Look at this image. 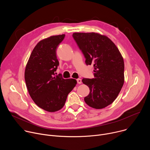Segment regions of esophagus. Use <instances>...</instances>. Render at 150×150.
<instances>
[{"label": "esophagus", "instance_id": "obj_1", "mask_svg": "<svg viewBox=\"0 0 150 150\" xmlns=\"http://www.w3.org/2000/svg\"><path fill=\"white\" fill-rule=\"evenodd\" d=\"M76 81H77V82H78V83H79V84H81V83H82V80H81L80 78H78V79H76Z\"/></svg>", "mask_w": 150, "mask_h": 150}]
</instances>
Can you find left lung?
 I'll return each mask as SVG.
<instances>
[{
    "instance_id": "obj_1",
    "label": "left lung",
    "mask_w": 150,
    "mask_h": 150,
    "mask_svg": "<svg viewBox=\"0 0 150 150\" xmlns=\"http://www.w3.org/2000/svg\"><path fill=\"white\" fill-rule=\"evenodd\" d=\"M72 36L85 58L94 66V78H83L90 88L85 102L96 109H103L117 98L124 83V61L114 42L96 33H75Z\"/></svg>"
}]
</instances>
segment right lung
<instances>
[{"label":"right lung","instance_id":"add662e5","mask_svg":"<svg viewBox=\"0 0 150 150\" xmlns=\"http://www.w3.org/2000/svg\"><path fill=\"white\" fill-rule=\"evenodd\" d=\"M65 35H53L39 41L34 48L25 70V80L34 102L49 112L60 110L77 83L55 75L59 65L56 50Z\"/></svg>","mask_w":150,"mask_h":150}]
</instances>
